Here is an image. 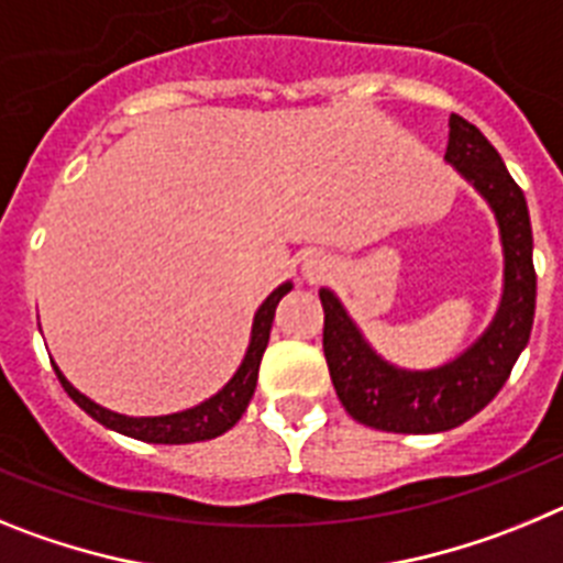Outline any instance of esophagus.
<instances>
[{
    "label": "esophagus",
    "instance_id": "obj_1",
    "mask_svg": "<svg viewBox=\"0 0 563 563\" xmlns=\"http://www.w3.org/2000/svg\"><path fill=\"white\" fill-rule=\"evenodd\" d=\"M332 258L324 251H310L301 258V276L310 278V282H321V278L330 276Z\"/></svg>",
    "mask_w": 563,
    "mask_h": 563
}]
</instances>
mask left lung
I'll list each match as a JSON object with an SVG mask.
<instances>
[{
	"label": "left lung",
	"mask_w": 563,
	"mask_h": 563,
	"mask_svg": "<svg viewBox=\"0 0 563 563\" xmlns=\"http://www.w3.org/2000/svg\"><path fill=\"white\" fill-rule=\"evenodd\" d=\"M445 163L474 186L499 225L505 282L485 332L442 366L402 369L377 355L330 287L318 290L324 305V355L338 400L352 420L391 434H440L479 415L499 395L533 330V228L525 194L490 141L460 114L449 118Z\"/></svg>",
	"instance_id": "left-lung-1"
}]
</instances>
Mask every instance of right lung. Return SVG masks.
Returning <instances> with one entry per match:
<instances>
[{
    "mask_svg": "<svg viewBox=\"0 0 563 563\" xmlns=\"http://www.w3.org/2000/svg\"><path fill=\"white\" fill-rule=\"evenodd\" d=\"M290 290H292V282H285V285H278L276 290L262 301V307H258L256 316H253L251 341H247L245 357H242V363H239V369L233 372L231 380H228L217 395L197 402V406H191V409L174 411V415H157V417L118 415V411L103 409V406H98L96 400H89L87 395H81V391H78L76 386L62 375V369H58L56 363H53V369H56L64 391H67V395L73 397V400H76L78 406L92 417V420L107 426L109 431H118V434L132 437V440L154 442V445H186V442L213 440V437L231 431L239 422V417L245 415L247 402H251L253 391H256L258 363H262V355H265L267 350V341H271L273 316H276L278 301H282Z\"/></svg>",
    "mask_w": 563,
    "mask_h": 563,
    "instance_id": "right-lung-1",
    "label": "right lung"
}]
</instances>
